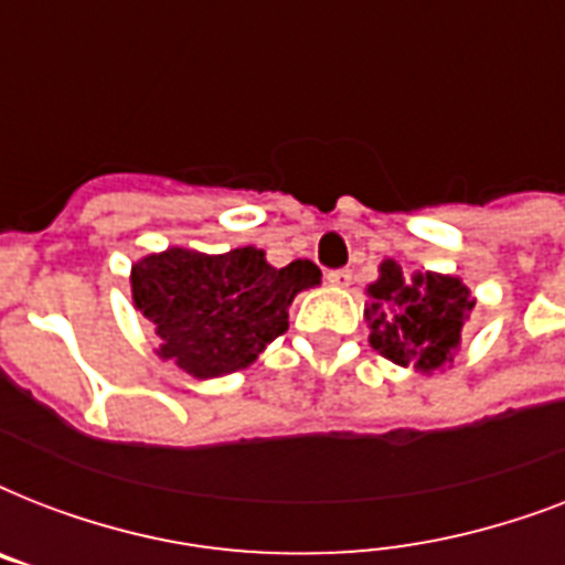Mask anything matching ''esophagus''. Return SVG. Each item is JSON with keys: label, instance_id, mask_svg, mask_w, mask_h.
I'll return each mask as SVG.
<instances>
[{"label": "esophagus", "instance_id": "esophagus-1", "mask_svg": "<svg viewBox=\"0 0 565 565\" xmlns=\"http://www.w3.org/2000/svg\"><path fill=\"white\" fill-rule=\"evenodd\" d=\"M328 284L331 287H349L352 284V273L349 269H334V273H328Z\"/></svg>", "mask_w": 565, "mask_h": 565}]
</instances>
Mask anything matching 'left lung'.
Masks as SVG:
<instances>
[{"instance_id":"obj_1","label":"left lung","mask_w":565,"mask_h":565,"mask_svg":"<svg viewBox=\"0 0 565 565\" xmlns=\"http://www.w3.org/2000/svg\"><path fill=\"white\" fill-rule=\"evenodd\" d=\"M363 319L370 345L395 366L434 375L460 352V331L472 313V290L455 275L404 273L393 257L377 266V281L366 287Z\"/></svg>"}]
</instances>
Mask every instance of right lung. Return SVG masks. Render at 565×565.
<instances>
[{
    "label": "right lung",
    "instance_id": "1",
    "mask_svg": "<svg viewBox=\"0 0 565 565\" xmlns=\"http://www.w3.org/2000/svg\"><path fill=\"white\" fill-rule=\"evenodd\" d=\"M319 281L317 264L278 269L255 246L225 255L172 246L131 266V301L161 340L154 354L207 381L252 366L290 328L292 299Z\"/></svg>",
    "mask_w": 565,
    "mask_h": 565
}]
</instances>
